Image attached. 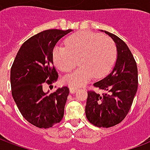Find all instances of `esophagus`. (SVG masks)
Masks as SVG:
<instances>
[{"label":"esophagus","mask_w":150,"mask_h":150,"mask_svg":"<svg viewBox=\"0 0 150 150\" xmlns=\"http://www.w3.org/2000/svg\"><path fill=\"white\" fill-rule=\"evenodd\" d=\"M70 92L71 93H75V91H77V89H78V87H75V86H70Z\"/></svg>","instance_id":"1"}]
</instances>
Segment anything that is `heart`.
<instances>
[{
  "label": "heart",
  "mask_w": 150,
  "mask_h": 150,
  "mask_svg": "<svg viewBox=\"0 0 150 150\" xmlns=\"http://www.w3.org/2000/svg\"><path fill=\"white\" fill-rule=\"evenodd\" d=\"M65 45L66 47L57 46L54 49L53 60L59 70L65 73L75 68L78 60L80 67L63 79V82L71 86L84 84L93 76L104 77L116 61V42L106 35L79 32L67 38Z\"/></svg>",
  "instance_id": "heart-1"
}]
</instances>
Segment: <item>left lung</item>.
Returning <instances> with one entry per match:
<instances>
[{"label":"left lung","mask_w":150,"mask_h":150,"mask_svg":"<svg viewBox=\"0 0 150 150\" xmlns=\"http://www.w3.org/2000/svg\"><path fill=\"white\" fill-rule=\"evenodd\" d=\"M104 33L116 42L117 59L112 71L93 84L104 93L88 91L85 113L95 126L110 128L121 122L129 113L137 91L138 75L135 59L126 43L115 34Z\"/></svg>","instance_id":"8db88e82"}]
</instances>
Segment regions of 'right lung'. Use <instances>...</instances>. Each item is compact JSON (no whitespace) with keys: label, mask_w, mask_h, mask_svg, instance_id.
Segmentation results:
<instances>
[{"label":"right lung","mask_w":150,"mask_h":150,"mask_svg":"<svg viewBox=\"0 0 150 150\" xmlns=\"http://www.w3.org/2000/svg\"><path fill=\"white\" fill-rule=\"evenodd\" d=\"M71 30H47L26 40L18 50L10 71L12 96L28 122L40 129L51 128L64 115L67 87L48 94L44 85L57 81L59 75L53 63L56 43Z\"/></svg>","instance_id":"1"}]
</instances>
